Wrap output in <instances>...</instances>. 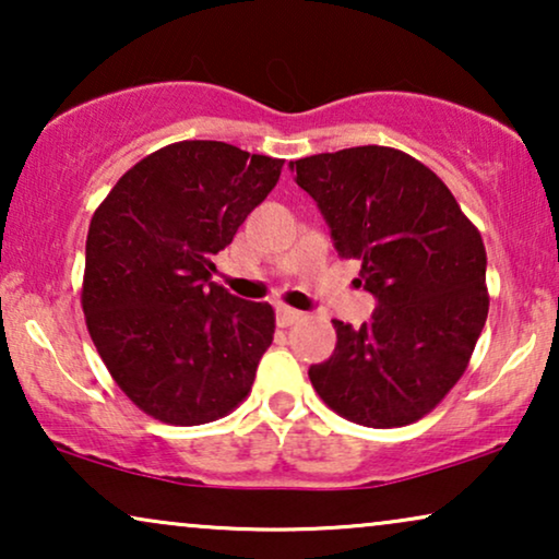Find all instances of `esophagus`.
<instances>
[{
	"instance_id": "1",
	"label": "esophagus",
	"mask_w": 559,
	"mask_h": 559,
	"mask_svg": "<svg viewBox=\"0 0 559 559\" xmlns=\"http://www.w3.org/2000/svg\"><path fill=\"white\" fill-rule=\"evenodd\" d=\"M297 320H302V312H300V310L287 308V305H277V323H280L282 328L295 325Z\"/></svg>"
}]
</instances>
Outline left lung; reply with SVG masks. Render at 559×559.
I'll return each mask as SVG.
<instances>
[{"label":"left lung","instance_id":"1","mask_svg":"<svg viewBox=\"0 0 559 559\" xmlns=\"http://www.w3.org/2000/svg\"><path fill=\"white\" fill-rule=\"evenodd\" d=\"M333 247L361 262L377 308L333 320V356L308 377L328 407L366 427L417 423L463 377L488 316L486 249L445 182L402 150L350 147L289 163Z\"/></svg>","mask_w":559,"mask_h":559}]
</instances>
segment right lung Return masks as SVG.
Masks as SVG:
<instances>
[{"mask_svg": "<svg viewBox=\"0 0 559 559\" xmlns=\"http://www.w3.org/2000/svg\"><path fill=\"white\" fill-rule=\"evenodd\" d=\"M285 159L234 144H167L121 175L88 226L81 305L121 392L167 425H205L247 400L274 310L213 282Z\"/></svg>", "mask_w": 559, "mask_h": 559, "instance_id": "obj_1", "label": "right lung"}]
</instances>
